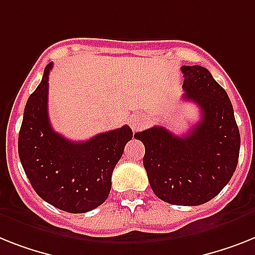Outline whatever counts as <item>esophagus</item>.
<instances>
[{
  "label": "esophagus",
  "instance_id": "obj_1",
  "mask_svg": "<svg viewBox=\"0 0 255 255\" xmlns=\"http://www.w3.org/2000/svg\"><path fill=\"white\" fill-rule=\"evenodd\" d=\"M130 126H131V129L132 130H138L139 128H142L143 126V123H142V120L139 119H134L131 121V124H130Z\"/></svg>",
  "mask_w": 255,
  "mask_h": 255
}]
</instances>
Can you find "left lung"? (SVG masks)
<instances>
[{
  "label": "left lung",
  "instance_id": "8db88e82",
  "mask_svg": "<svg viewBox=\"0 0 255 255\" xmlns=\"http://www.w3.org/2000/svg\"><path fill=\"white\" fill-rule=\"evenodd\" d=\"M184 100L201 109V121L185 135L163 126L136 132L146 152L143 165L161 201L198 206L211 201L232 178L240 153V131L226 90L203 66H182Z\"/></svg>",
  "mask_w": 255,
  "mask_h": 255
}]
</instances>
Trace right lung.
<instances>
[{
    "mask_svg": "<svg viewBox=\"0 0 255 255\" xmlns=\"http://www.w3.org/2000/svg\"><path fill=\"white\" fill-rule=\"evenodd\" d=\"M53 64L27 100L18 138L22 167L33 190L71 214L88 212L108 198L112 173L132 138L129 126L73 142L56 132L48 117V79Z\"/></svg>",
    "mask_w": 255,
    "mask_h": 255,
    "instance_id": "add662e5",
    "label": "right lung"
}]
</instances>
